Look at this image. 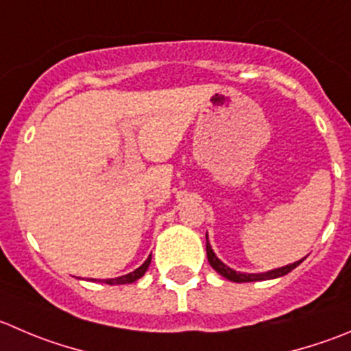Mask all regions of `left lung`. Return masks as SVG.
<instances>
[{"label":"left lung","mask_w":351,"mask_h":351,"mask_svg":"<svg viewBox=\"0 0 351 351\" xmlns=\"http://www.w3.org/2000/svg\"><path fill=\"white\" fill-rule=\"evenodd\" d=\"M206 256H208L210 265H212L213 269L220 274V276H223V278L229 279V281H232V282H253V281H267V279L282 278V276H286L288 272H291L293 269H296V267L303 262V258H302L295 263H289V265L279 267V269H274V270H269V272H262V274L236 272V270H232L231 267H228L226 263L220 262V260L217 258V255L213 253L212 246H210V243H208V234H206Z\"/></svg>","instance_id":"8db88e82"}]
</instances>
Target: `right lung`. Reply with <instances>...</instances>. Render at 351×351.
Masks as SVG:
<instances>
[{
  "mask_svg": "<svg viewBox=\"0 0 351 351\" xmlns=\"http://www.w3.org/2000/svg\"><path fill=\"white\" fill-rule=\"evenodd\" d=\"M149 263H152V255L148 256V258H146V262L143 263L141 267H138V269L134 270V272H129V274H125V276H120V278H115V279H105V285H131V282H134V281H138L139 278H143V276H145V272L146 270H148V267H149ZM99 281H101V279H99Z\"/></svg>",
  "mask_w": 351,
  "mask_h": 351,
  "instance_id": "obj_1",
  "label": "right lung"
}]
</instances>
